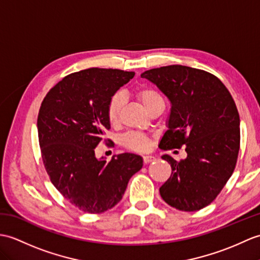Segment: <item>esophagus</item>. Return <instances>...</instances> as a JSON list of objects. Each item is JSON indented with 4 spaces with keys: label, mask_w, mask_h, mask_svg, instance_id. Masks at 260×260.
<instances>
[{
    "label": "esophagus",
    "mask_w": 260,
    "mask_h": 260,
    "mask_svg": "<svg viewBox=\"0 0 260 260\" xmlns=\"http://www.w3.org/2000/svg\"><path fill=\"white\" fill-rule=\"evenodd\" d=\"M154 159H155V157H154V156H152V155H144V156H143L144 164H148V162L153 161Z\"/></svg>",
    "instance_id": "34e87169"
}]
</instances>
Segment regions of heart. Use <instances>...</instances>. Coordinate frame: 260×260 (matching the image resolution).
<instances>
[{"label":"heart","mask_w":260,"mask_h":260,"mask_svg":"<svg viewBox=\"0 0 260 260\" xmlns=\"http://www.w3.org/2000/svg\"><path fill=\"white\" fill-rule=\"evenodd\" d=\"M135 94L137 99L141 101L144 107L146 108L147 112L150 108L155 105L164 104V99L160 95L157 89L154 87H150L147 85H141L137 86L135 89ZM124 103V95L122 92L113 93L111 98L108 99L107 105H106V116L108 122L111 124H116L118 122V118L120 115V111H122ZM120 144L123 145L125 148H127L133 152H146L150 147L153 143L152 137L142 132H127L124 135L120 136L119 140Z\"/></svg>","instance_id":"b5f03b06"}]
</instances>
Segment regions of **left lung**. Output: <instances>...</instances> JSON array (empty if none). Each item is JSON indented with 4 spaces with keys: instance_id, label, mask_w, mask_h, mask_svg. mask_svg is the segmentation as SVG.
I'll list each match as a JSON object with an SVG mask.
<instances>
[{
    "instance_id": "obj_1",
    "label": "left lung",
    "mask_w": 260,
    "mask_h": 260,
    "mask_svg": "<svg viewBox=\"0 0 260 260\" xmlns=\"http://www.w3.org/2000/svg\"><path fill=\"white\" fill-rule=\"evenodd\" d=\"M172 103L168 129L159 148L185 145L187 157L162 159L172 167L160 188L161 198L183 212L208 206L234 173L240 147L239 114L232 94L218 77L183 65L152 69L142 74Z\"/></svg>"
}]
</instances>
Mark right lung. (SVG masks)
I'll list each match as a JSON object with an SVG mask.
<instances>
[{"label": "right lung", "mask_w": 260, "mask_h": 260, "mask_svg": "<svg viewBox=\"0 0 260 260\" xmlns=\"http://www.w3.org/2000/svg\"><path fill=\"white\" fill-rule=\"evenodd\" d=\"M134 75L99 68L75 72L48 90L41 104L38 133L45 171L63 197L84 213L113 208L143 167L141 156L131 153L110 161L95 157V147L111 128L108 99Z\"/></svg>", "instance_id": "1"}]
</instances>
